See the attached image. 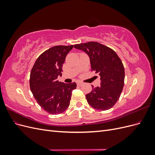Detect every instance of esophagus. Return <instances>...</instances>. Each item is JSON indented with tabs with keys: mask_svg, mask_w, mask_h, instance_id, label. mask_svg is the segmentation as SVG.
<instances>
[{
	"mask_svg": "<svg viewBox=\"0 0 155 155\" xmlns=\"http://www.w3.org/2000/svg\"><path fill=\"white\" fill-rule=\"evenodd\" d=\"M82 84H83V83H82L81 82H80V81H78V82H77V85H78V86H81V85H82Z\"/></svg>",
	"mask_w": 155,
	"mask_h": 155,
	"instance_id": "1",
	"label": "esophagus"
}]
</instances>
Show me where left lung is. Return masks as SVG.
Instances as JSON below:
<instances>
[{
    "label": "left lung",
    "instance_id": "left-lung-1",
    "mask_svg": "<svg viewBox=\"0 0 155 155\" xmlns=\"http://www.w3.org/2000/svg\"><path fill=\"white\" fill-rule=\"evenodd\" d=\"M74 47L88 54L91 71L100 76L101 85H92V91L86 95L88 104L99 110L110 109L119 100L124 88L125 70L122 61L113 50L97 42L77 44Z\"/></svg>",
    "mask_w": 155,
    "mask_h": 155
}]
</instances>
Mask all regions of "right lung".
<instances>
[{
    "label": "right lung",
    "mask_w": 155,
    "mask_h": 155,
    "mask_svg": "<svg viewBox=\"0 0 155 155\" xmlns=\"http://www.w3.org/2000/svg\"><path fill=\"white\" fill-rule=\"evenodd\" d=\"M74 47L55 46L42 53L33 66L30 77V90L41 107L48 113L58 114L67 109L72 92L76 83L59 82L63 64L69 51Z\"/></svg>",
    "instance_id": "1"
}]
</instances>
